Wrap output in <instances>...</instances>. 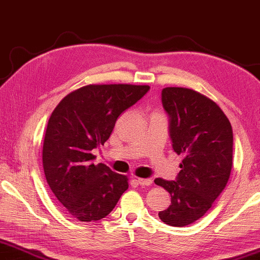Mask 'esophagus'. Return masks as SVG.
Masks as SVG:
<instances>
[{"label":"esophagus","instance_id":"esophagus-1","mask_svg":"<svg viewBox=\"0 0 260 260\" xmlns=\"http://www.w3.org/2000/svg\"><path fill=\"white\" fill-rule=\"evenodd\" d=\"M137 181L140 185H143V186H148L152 184V179H150V178H137Z\"/></svg>","mask_w":260,"mask_h":260}]
</instances>
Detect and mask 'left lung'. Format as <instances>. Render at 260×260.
Masks as SVG:
<instances>
[{
    "label": "left lung",
    "mask_w": 260,
    "mask_h": 260,
    "mask_svg": "<svg viewBox=\"0 0 260 260\" xmlns=\"http://www.w3.org/2000/svg\"><path fill=\"white\" fill-rule=\"evenodd\" d=\"M161 100L170 115L172 147L183 160L176 181L154 179L171 196V205L158 215L169 226L183 227L205 215L226 186L233 165V131L222 109L195 90L168 86Z\"/></svg>",
    "instance_id": "1"
}]
</instances>
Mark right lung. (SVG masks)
Returning a JSON list of instances; mask_svg holds the SVG:
<instances>
[{
  "mask_svg": "<svg viewBox=\"0 0 260 260\" xmlns=\"http://www.w3.org/2000/svg\"><path fill=\"white\" fill-rule=\"evenodd\" d=\"M150 89L148 85L89 84L58 103L45 132L43 166L47 184L74 219L106 217L128 189V177L105 164L92 150L105 145L117 117Z\"/></svg>",
  "mask_w": 260,
  "mask_h": 260,
  "instance_id": "obj_1",
  "label": "right lung"
}]
</instances>
